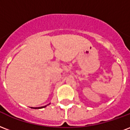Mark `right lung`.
<instances>
[{"instance_id":"1","label":"right lung","mask_w":130,"mask_h":130,"mask_svg":"<svg viewBox=\"0 0 130 130\" xmlns=\"http://www.w3.org/2000/svg\"><path fill=\"white\" fill-rule=\"evenodd\" d=\"M46 106H43V107H39V108H44V107H45Z\"/></svg>"}]
</instances>
